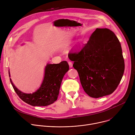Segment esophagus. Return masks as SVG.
I'll use <instances>...</instances> for the list:
<instances>
[{
  "label": "esophagus",
  "mask_w": 135,
  "mask_h": 135,
  "mask_svg": "<svg viewBox=\"0 0 135 135\" xmlns=\"http://www.w3.org/2000/svg\"><path fill=\"white\" fill-rule=\"evenodd\" d=\"M68 64H69V66H70V68H72V66H73V64H72V63L71 62H68Z\"/></svg>",
  "instance_id": "esophagus-1"
}]
</instances>
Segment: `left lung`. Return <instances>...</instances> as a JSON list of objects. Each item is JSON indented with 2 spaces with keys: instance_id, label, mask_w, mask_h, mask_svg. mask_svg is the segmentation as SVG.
I'll use <instances>...</instances> for the list:
<instances>
[{
  "instance_id": "obj_1",
  "label": "left lung",
  "mask_w": 135,
  "mask_h": 135,
  "mask_svg": "<svg viewBox=\"0 0 135 135\" xmlns=\"http://www.w3.org/2000/svg\"><path fill=\"white\" fill-rule=\"evenodd\" d=\"M84 91L98 98L112 94L120 83L124 61L120 42L107 28H97L78 52L71 53Z\"/></svg>"
}]
</instances>
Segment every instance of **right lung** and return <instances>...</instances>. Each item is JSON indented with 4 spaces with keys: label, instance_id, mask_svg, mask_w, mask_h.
<instances>
[{
    "label": "right lung",
    "instance_id": "add662e5",
    "mask_svg": "<svg viewBox=\"0 0 135 135\" xmlns=\"http://www.w3.org/2000/svg\"><path fill=\"white\" fill-rule=\"evenodd\" d=\"M69 69L66 61H62L59 64L48 63L44 69L41 85L33 93H25L20 91L14 86L11 79H9L15 92L22 101L33 106H46L57 100L62 79ZM8 73L10 78L9 70Z\"/></svg>",
    "mask_w": 135,
    "mask_h": 135
}]
</instances>
